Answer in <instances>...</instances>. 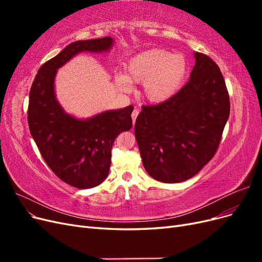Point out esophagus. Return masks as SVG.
<instances>
[{
    "instance_id": "34e87169",
    "label": "esophagus",
    "mask_w": 262,
    "mask_h": 262,
    "mask_svg": "<svg viewBox=\"0 0 262 262\" xmlns=\"http://www.w3.org/2000/svg\"><path fill=\"white\" fill-rule=\"evenodd\" d=\"M138 116H139V109H134L133 113H132V122H133V125H134V123H136V120H137Z\"/></svg>"
}]
</instances>
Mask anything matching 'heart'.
Masks as SVG:
<instances>
[{"label":"heart","instance_id":"b5f03b06","mask_svg":"<svg viewBox=\"0 0 262 262\" xmlns=\"http://www.w3.org/2000/svg\"><path fill=\"white\" fill-rule=\"evenodd\" d=\"M188 72V63L182 54L164 49H149L133 57L126 64V76L119 74L116 83L124 91L130 82L143 83L145 98L158 104L171 98L181 87Z\"/></svg>","mask_w":262,"mask_h":262}]
</instances>
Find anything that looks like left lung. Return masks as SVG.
<instances>
[{
    "label": "left lung",
    "mask_w": 262,
    "mask_h": 262,
    "mask_svg": "<svg viewBox=\"0 0 262 262\" xmlns=\"http://www.w3.org/2000/svg\"><path fill=\"white\" fill-rule=\"evenodd\" d=\"M190 80L168 100L143 106L136 139L144 168L162 182L193 177L212 160L229 117V95L220 68L194 52Z\"/></svg>",
    "instance_id": "8db88e82"
}]
</instances>
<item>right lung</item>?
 <instances>
[{"mask_svg":"<svg viewBox=\"0 0 262 262\" xmlns=\"http://www.w3.org/2000/svg\"><path fill=\"white\" fill-rule=\"evenodd\" d=\"M113 42L112 37H104L70 43L38 70L29 93L31 137L54 175L78 189L96 187L107 178L114 142L132 128L133 106L80 120L66 114L55 99L54 77L75 54L107 51Z\"/></svg>","mask_w":262,"mask_h":262,"instance_id":"add662e5","label":"right lung"}]
</instances>
